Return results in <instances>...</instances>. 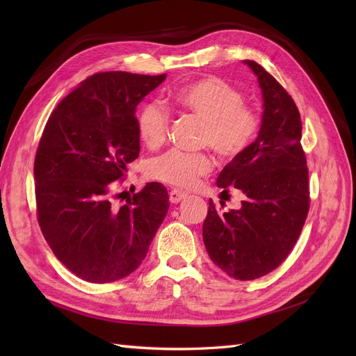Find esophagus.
<instances>
[{
  "mask_svg": "<svg viewBox=\"0 0 356 356\" xmlns=\"http://www.w3.org/2000/svg\"><path fill=\"white\" fill-rule=\"evenodd\" d=\"M187 197V195L184 191H179V190H172L170 193H169V200L172 202V203H179L182 199H186Z\"/></svg>",
  "mask_w": 356,
  "mask_h": 356,
  "instance_id": "obj_1",
  "label": "esophagus"
}]
</instances>
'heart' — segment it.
<instances>
[{
	"mask_svg": "<svg viewBox=\"0 0 356 356\" xmlns=\"http://www.w3.org/2000/svg\"><path fill=\"white\" fill-rule=\"evenodd\" d=\"M170 101L204 120L203 143L222 159L242 154L254 141L258 118L243 105L242 93L218 77H204L188 83L170 95ZM168 111L157 102L145 104L138 113L136 129L148 148L165 141L168 132ZM212 169L207 153H187L181 149L153 157L147 163V174L175 187H190L196 179Z\"/></svg>",
	"mask_w": 356,
	"mask_h": 356,
	"instance_id": "obj_1",
	"label": "heart"
}]
</instances>
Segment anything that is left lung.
Masks as SVG:
<instances>
[{
	"instance_id": "left-lung-1",
	"label": "left lung",
	"mask_w": 356,
	"mask_h": 356,
	"mask_svg": "<svg viewBox=\"0 0 356 356\" xmlns=\"http://www.w3.org/2000/svg\"><path fill=\"white\" fill-rule=\"evenodd\" d=\"M243 63L261 89L260 132L217 178L222 193H243L242 207L221 212L209 200L203 243L224 273L252 281L281 266L294 248L309 212V172L293 98L257 62Z\"/></svg>"
}]
</instances>
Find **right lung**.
<instances>
[{
    "label": "right lung",
    "mask_w": 356,
    "mask_h": 356,
    "mask_svg": "<svg viewBox=\"0 0 356 356\" xmlns=\"http://www.w3.org/2000/svg\"><path fill=\"white\" fill-rule=\"evenodd\" d=\"M166 74H93L49 117L34 163L38 224L58 260L93 284L135 272L169 209L166 188L148 184L124 204L115 181L139 156L136 106Z\"/></svg>",
    "instance_id": "add662e5"
}]
</instances>
